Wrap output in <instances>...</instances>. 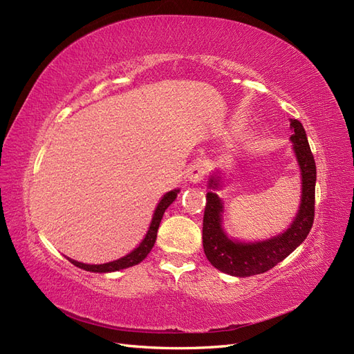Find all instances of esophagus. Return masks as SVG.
<instances>
[{
  "mask_svg": "<svg viewBox=\"0 0 354 354\" xmlns=\"http://www.w3.org/2000/svg\"><path fill=\"white\" fill-rule=\"evenodd\" d=\"M205 164L203 162H195L192 164L189 168H187V174H186V181L190 185H198L201 183V181L205 178Z\"/></svg>",
  "mask_w": 354,
  "mask_h": 354,
  "instance_id": "obj_1",
  "label": "esophagus"
}]
</instances>
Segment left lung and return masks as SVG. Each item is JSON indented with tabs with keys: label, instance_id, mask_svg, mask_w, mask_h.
I'll return each mask as SVG.
<instances>
[{
	"label": "left lung",
	"instance_id": "1",
	"mask_svg": "<svg viewBox=\"0 0 354 354\" xmlns=\"http://www.w3.org/2000/svg\"><path fill=\"white\" fill-rule=\"evenodd\" d=\"M289 128L292 136V152L301 177V196H299L298 211L292 223L267 239L245 242L232 238L224 229V202L217 195L226 185V177L220 169L211 173L207 187V205L203 212L202 245L208 261L220 272L248 277L260 274L285 260L304 242L313 226L315 218V187H316V164L312 151H310L307 134L303 124L291 120Z\"/></svg>",
	"mask_w": 354,
	"mask_h": 354
}]
</instances>
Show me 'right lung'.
<instances>
[{
    "label": "right lung",
    "mask_w": 354,
    "mask_h": 354,
    "mask_svg": "<svg viewBox=\"0 0 354 354\" xmlns=\"http://www.w3.org/2000/svg\"><path fill=\"white\" fill-rule=\"evenodd\" d=\"M178 192H180V189H173V190L167 192V194L159 199L158 205H156V208L153 211L151 224H149L147 232L145 234V238L142 239V242L138 243L131 252H128L127 255L121 257V259L109 261V263H103V264H87V263H81V261H77V260H73V259H69V257H66V255L65 257L73 266L80 267V269H82V270L93 272V273L120 272V270L128 269V267H133V266H136L138 263H142L147 257V254L151 252V250L153 248L160 220H162V216H164L165 209L171 205V203L176 201Z\"/></svg>",
    "instance_id": "right-lung-1"
}]
</instances>
